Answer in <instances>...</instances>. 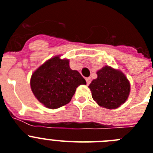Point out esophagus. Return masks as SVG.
<instances>
[{
  "mask_svg": "<svg viewBox=\"0 0 153 153\" xmlns=\"http://www.w3.org/2000/svg\"><path fill=\"white\" fill-rule=\"evenodd\" d=\"M85 81H86V83H87V85H89L90 83H91V78H85Z\"/></svg>",
  "mask_w": 153,
  "mask_h": 153,
  "instance_id": "obj_1",
  "label": "esophagus"
}]
</instances>
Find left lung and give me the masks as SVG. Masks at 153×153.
Returning a JSON list of instances; mask_svg holds the SVG:
<instances>
[{
  "instance_id": "obj_1",
  "label": "left lung",
  "mask_w": 153,
  "mask_h": 153,
  "mask_svg": "<svg viewBox=\"0 0 153 153\" xmlns=\"http://www.w3.org/2000/svg\"><path fill=\"white\" fill-rule=\"evenodd\" d=\"M88 88L93 100L100 107L115 109L124 104L130 93V82L119 69L105 65L96 72Z\"/></svg>"
}]
</instances>
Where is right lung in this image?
<instances>
[{"instance_id": "1", "label": "right lung", "mask_w": 153, "mask_h": 153, "mask_svg": "<svg viewBox=\"0 0 153 153\" xmlns=\"http://www.w3.org/2000/svg\"><path fill=\"white\" fill-rule=\"evenodd\" d=\"M85 84L80 73L70 68L68 59H62L61 55H55L39 66L30 81L35 98L51 109L69 103L77 88Z\"/></svg>"}]
</instances>
